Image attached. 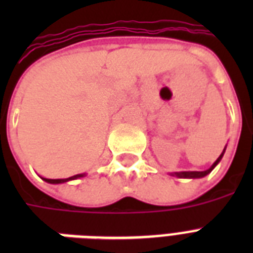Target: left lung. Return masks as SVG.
<instances>
[{
  "instance_id": "obj_1",
  "label": "left lung",
  "mask_w": 253,
  "mask_h": 253,
  "mask_svg": "<svg viewBox=\"0 0 253 253\" xmlns=\"http://www.w3.org/2000/svg\"><path fill=\"white\" fill-rule=\"evenodd\" d=\"M224 151H226V147H224L223 152L220 154V156L218 159H216L215 162H214V164H212L211 167L209 169H206V170H188V172H173V173H169L170 176H176L178 177V178H202V177L208 176L209 173L211 172L212 169L215 168L218 164H219V162L222 160V158H223L224 155Z\"/></svg>"
}]
</instances>
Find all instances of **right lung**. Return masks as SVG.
<instances>
[{
	"instance_id": "1",
	"label": "right lung",
	"mask_w": 253,
	"mask_h": 253,
	"mask_svg": "<svg viewBox=\"0 0 253 253\" xmlns=\"http://www.w3.org/2000/svg\"><path fill=\"white\" fill-rule=\"evenodd\" d=\"M86 176V173H80V174H75L72 177H68V178H56V180H52V178H43L45 182H48V184H64V182H68V181L72 180H77V178H81V177Z\"/></svg>"
}]
</instances>
